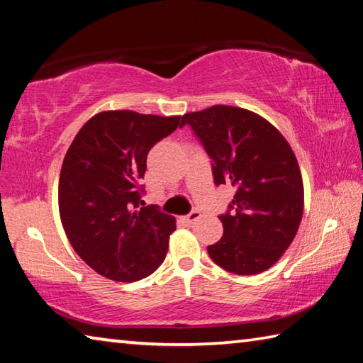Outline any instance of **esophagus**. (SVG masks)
I'll use <instances>...</instances> for the list:
<instances>
[{
    "mask_svg": "<svg viewBox=\"0 0 363 363\" xmlns=\"http://www.w3.org/2000/svg\"><path fill=\"white\" fill-rule=\"evenodd\" d=\"M200 216H201L200 211L194 210V211H190V213L187 214V216H184L182 220H184V223H186V224H194L196 219H200Z\"/></svg>",
    "mask_w": 363,
    "mask_h": 363,
    "instance_id": "34e87169",
    "label": "esophagus"
}]
</instances>
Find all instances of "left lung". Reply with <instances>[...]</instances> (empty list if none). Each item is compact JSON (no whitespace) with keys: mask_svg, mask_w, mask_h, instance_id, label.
<instances>
[{"mask_svg":"<svg viewBox=\"0 0 363 363\" xmlns=\"http://www.w3.org/2000/svg\"><path fill=\"white\" fill-rule=\"evenodd\" d=\"M211 158L214 184L235 195L219 219L223 238L208 247L219 267L255 275L274 266L290 247L303 218L304 187L286 139L262 116L213 106L182 116Z\"/></svg>","mask_w":363,"mask_h":363,"instance_id":"left-lung-1","label":"left lung"}]
</instances>
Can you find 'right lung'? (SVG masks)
<instances>
[{
    "label": "right lung",
    "mask_w": 363,
    "mask_h": 363,
    "mask_svg": "<svg viewBox=\"0 0 363 363\" xmlns=\"http://www.w3.org/2000/svg\"><path fill=\"white\" fill-rule=\"evenodd\" d=\"M182 126L181 116L110 110L94 115L65 153L59 213L77 255L97 274L138 281L164 261L176 219L144 206L147 153Z\"/></svg>",
    "instance_id": "add662e5"
}]
</instances>
